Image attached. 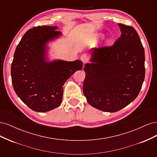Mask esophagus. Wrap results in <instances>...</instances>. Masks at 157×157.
I'll use <instances>...</instances> for the list:
<instances>
[{"instance_id": "obj_1", "label": "esophagus", "mask_w": 157, "mask_h": 157, "mask_svg": "<svg viewBox=\"0 0 157 157\" xmlns=\"http://www.w3.org/2000/svg\"><path fill=\"white\" fill-rule=\"evenodd\" d=\"M80 59L82 60V61L84 63H86L87 61H88V55L86 54H82L81 56H80Z\"/></svg>"}]
</instances>
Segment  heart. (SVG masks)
I'll return each instance as SVG.
<instances>
[{"instance_id":"b5f03b06","label":"heart","mask_w":157,"mask_h":157,"mask_svg":"<svg viewBox=\"0 0 157 157\" xmlns=\"http://www.w3.org/2000/svg\"><path fill=\"white\" fill-rule=\"evenodd\" d=\"M99 36H101V35H99Z\"/></svg>"}]
</instances>
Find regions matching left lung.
Wrapping results in <instances>:
<instances>
[{"mask_svg": "<svg viewBox=\"0 0 157 157\" xmlns=\"http://www.w3.org/2000/svg\"><path fill=\"white\" fill-rule=\"evenodd\" d=\"M121 37L111 46L92 48L85 64L83 93L90 105L114 113L138 96L145 78V51L134 27L118 23Z\"/></svg>", "mask_w": 157, "mask_h": 157, "instance_id": "obj_1", "label": "left lung"}]
</instances>
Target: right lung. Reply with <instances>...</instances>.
I'll use <instances>...</instances> for the list:
<instances>
[{
	"label": "right lung",
	"instance_id": "add662e5",
	"mask_svg": "<svg viewBox=\"0 0 157 157\" xmlns=\"http://www.w3.org/2000/svg\"><path fill=\"white\" fill-rule=\"evenodd\" d=\"M58 27L39 26L28 30L16 47L11 66L12 82L17 96L32 110L47 112L59 107L63 86L80 60L48 61L47 44L61 36Z\"/></svg>",
	"mask_w": 157,
	"mask_h": 157
}]
</instances>
